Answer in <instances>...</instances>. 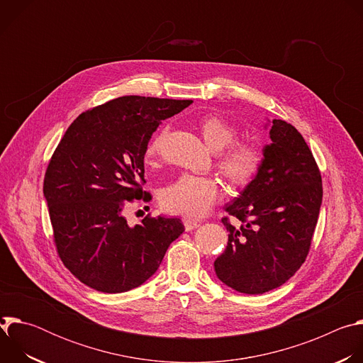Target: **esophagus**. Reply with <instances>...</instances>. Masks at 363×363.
Masks as SVG:
<instances>
[{"label": "esophagus", "mask_w": 363, "mask_h": 363, "mask_svg": "<svg viewBox=\"0 0 363 363\" xmlns=\"http://www.w3.org/2000/svg\"><path fill=\"white\" fill-rule=\"evenodd\" d=\"M201 225L199 221H195V220H189V218H185L184 220V227H185V231H192L195 228H198Z\"/></svg>", "instance_id": "34e87169"}]
</instances>
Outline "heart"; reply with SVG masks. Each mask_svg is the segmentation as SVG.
Returning a JSON list of instances; mask_svg holds the SVG:
<instances>
[{"label": "heart", "mask_w": 363, "mask_h": 363, "mask_svg": "<svg viewBox=\"0 0 363 363\" xmlns=\"http://www.w3.org/2000/svg\"><path fill=\"white\" fill-rule=\"evenodd\" d=\"M199 133L213 152L218 153L217 168L235 189H244L260 174L264 152L255 142H235L238 130L228 121L206 115L198 121ZM168 129H161L145 149V161L155 165L162 155ZM220 194L218 181L211 177L181 175L161 191V203L169 213L196 218L208 213Z\"/></svg>", "instance_id": "obj_1"}]
</instances>
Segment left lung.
Masks as SVG:
<instances>
[{"instance_id":"left-lung-1","label":"left lung","mask_w":363,"mask_h":363,"mask_svg":"<svg viewBox=\"0 0 363 363\" xmlns=\"http://www.w3.org/2000/svg\"><path fill=\"white\" fill-rule=\"evenodd\" d=\"M263 168L225 211V251L214 262L218 279L245 294L284 284L304 263L322 205L319 167L300 132L274 119Z\"/></svg>"}]
</instances>
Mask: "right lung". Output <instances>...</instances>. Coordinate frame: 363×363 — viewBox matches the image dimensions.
I'll return each instance as SVG.
<instances>
[{
	"mask_svg": "<svg viewBox=\"0 0 363 363\" xmlns=\"http://www.w3.org/2000/svg\"><path fill=\"white\" fill-rule=\"evenodd\" d=\"M192 100L122 96L89 109L69 126L51 157L43 192L60 260L83 284L123 293L158 270L184 233L179 218L128 225L123 210L142 189L145 149L160 123Z\"/></svg>",
	"mask_w": 363,
	"mask_h": 363,
	"instance_id": "add662e5",
	"label": "right lung"
}]
</instances>
